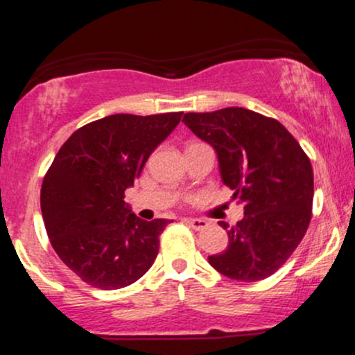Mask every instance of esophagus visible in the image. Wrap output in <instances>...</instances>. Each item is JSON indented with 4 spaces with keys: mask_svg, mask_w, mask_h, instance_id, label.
Segmentation results:
<instances>
[{
    "mask_svg": "<svg viewBox=\"0 0 355 355\" xmlns=\"http://www.w3.org/2000/svg\"><path fill=\"white\" fill-rule=\"evenodd\" d=\"M183 222H185L189 227H191L193 230H203L207 225H209V222L202 218H185Z\"/></svg>",
    "mask_w": 355,
    "mask_h": 355,
    "instance_id": "34e87169",
    "label": "esophagus"
}]
</instances>
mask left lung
Masks as SVG:
<instances>
[{
  "label": "left lung",
  "instance_id": "left-lung-1",
  "mask_svg": "<svg viewBox=\"0 0 355 355\" xmlns=\"http://www.w3.org/2000/svg\"><path fill=\"white\" fill-rule=\"evenodd\" d=\"M185 123L218 155L220 173L245 217L229 227V245L210 266L229 279L257 282L294 254L312 218L313 173L307 153L275 118L230 107L185 113Z\"/></svg>",
  "mask_w": 355,
  "mask_h": 355
}]
</instances>
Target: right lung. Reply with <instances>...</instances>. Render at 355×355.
I'll return each instance as SVG.
<instances>
[{"instance_id": "add662e5", "label": "right lung", "mask_w": 355, "mask_h": 355, "mask_svg": "<svg viewBox=\"0 0 355 355\" xmlns=\"http://www.w3.org/2000/svg\"><path fill=\"white\" fill-rule=\"evenodd\" d=\"M183 112L118 113L87 123L61 145L42 185V214L51 247L92 287L133 284L152 267L168 220L130 214L125 190Z\"/></svg>"}]
</instances>
